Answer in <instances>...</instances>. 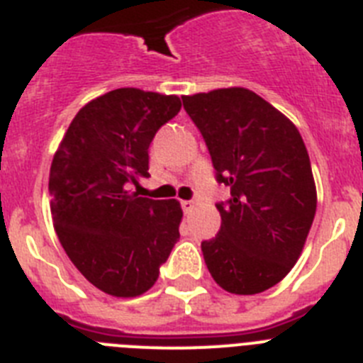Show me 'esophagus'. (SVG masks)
<instances>
[{"instance_id": "34e87169", "label": "esophagus", "mask_w": 363, "mask_h": 363, "mask_svg": "<svg viewBox=\"0 0 363 363\" xmlns=\"http://www.w3.org/2000/svg\"><path fill=\"white\" fill-rule=\"evenodd\" d=\"M179 203H182V209H184V213H191V211L194 209V203H192L191 200H182Z\"/></svg>"}]
</instances>
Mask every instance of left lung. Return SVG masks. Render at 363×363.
Masks as SVG:
<instances>
[{
    "mask_svg": "<svg viewBox=\"0 0 363 363\" xmlns=\"http://www.w3.org/2000/svg\"><path fill=\"white\" fill-rule=\"evenodd\" d=\"M182 99L216 179L230 187V200L216 205L220 230L201 242L205 265L227 293H264L293 269L313 225L316 185L306 143L289 118L243 86Z\"/></svg>",
    "mask_w": 363,
    "mask_h": 363,
    "instance_id": "8db88e82",
    "label": "left lung"
}]
</instances>
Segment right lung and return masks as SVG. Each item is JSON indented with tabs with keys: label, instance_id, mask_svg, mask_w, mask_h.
<instances>
[{
	"label": "right lung",
	"instance_id": "1",
	"mask_svg": "<svg viewBox=\"0 0 363 363\" xmlns=\"http://www.w3.org/2000/svg\"><path fill=\"white\" fill-rule=\"evenodd\" d=\"M182 108L178 96L116 89L70 121L50 165V213L60 243L99 291L134 298L149 291L179 240L178 200L129 191L149 176V145Z\"/></svg>",
	"mask_w": 363,
	"mask_h": 363
}]
</instances>
